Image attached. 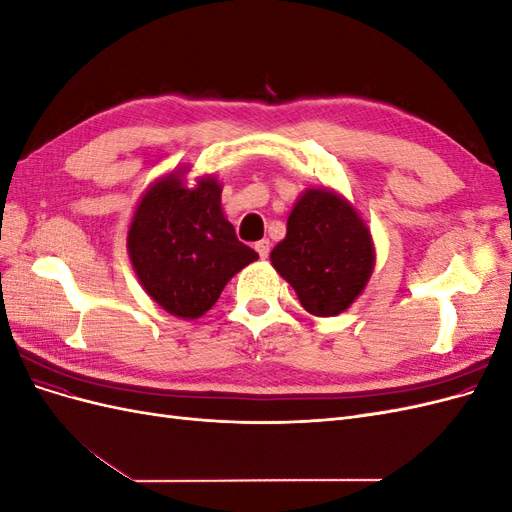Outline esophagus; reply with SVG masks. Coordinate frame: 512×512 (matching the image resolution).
<instances>
[{
    "label": "esophagus",
    "mask_w": 512,
    "mask_h": 512,
    "mask_svg": "<svg viewBox=\"0 0 512 512\" xmlns=\"http://www.w3.org/2000/svg\"><path fill=\"white\" fill-rule=\"evenodd\" d=\"M256 252H258V256L265 260L267 256H269V252H271V243H269V239H262V241H258L256 245Z\"/></svg>",
    "instance_id": "1"
}]
</instances>
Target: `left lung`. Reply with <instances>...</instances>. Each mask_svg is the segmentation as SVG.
I'll return each instance as SVG.
<instances>
[{
    "label": "left lung",
    "instance_id": "1",
    "mask_svg": "<svg viewBox=\"0 0 512 512\" xmlns=\"http://www.w3.org/2000/svg\"><path fill=\"white\" fill-rule=\"evenodd\" d=\"M271 265L309 314L329 318L363 292L376 252L367 224L344 196L307 188L288 215L286 237L273 247Z\"/></svg>",
    "mask_w": 512,
    "mask_h": 512
}]
</instances>
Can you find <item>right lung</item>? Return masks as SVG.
Listing matches in <instances>:
<instances>
[{"instance_id": "right-lung-1", "label": "right lung", "mask_w": 512, "mask_h": 512, "mask_svg": "<svg viewBox=\"0 0 512 512\" xmlns=\"http://www.w3.org/2000/svg\"><path fill=\"white\" fill-rule=\"evenodd\" d=\"M128 252L149 297L183 320L209 312L230 277L258 258L226 220L222 185L207 175L188 188L183 170L143 194L128 230Z\"/></svg>"}]
</instances>
